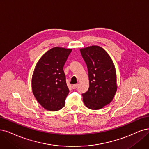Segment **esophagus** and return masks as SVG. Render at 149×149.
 I'll list each match as a JSON object with an SVG mask.
<instances>
[{
	"instance_id": "1",
	"label": "esophagus",
	"mask_w": 149,
	"mask_h": 149,
	"mask_svg": "<svg viewBox=\"0 0 149 149\" xmlns=\"http://www.w3.org/2000/svg\"><path fill=\"white\" fill-rule=\"evenodd\" d=\"M78 86H79V84H74V85H72V88H73V89H76L78 87Z\"/></svg>"
}]
</instances>
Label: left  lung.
Here are the masks:
<instances>
[{
  "label": "left lung",
  "mask_w": 149,
  "mask_h": 149,
  "mask_svg": "<svg viewBox=\"0 0 149 149\" xmlns=\"http://www.w3.org/2000/svg\"><path fill=\"white\" fill-rule=\"evenodd\" d=\"M87 65L89 88L83 93L85 105L100 109L111 102L117 91L116 71L111 57L102 47L92 46L80 49Z\"/></svg>",
  "instance_id": "8db88e82"
}]
</instances>
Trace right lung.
Wrapping results in <instances>:
<instances>
[{
	"mask_svg": "<svg viewBox=\"0 0 149 149\" xmlns=\"http://www.w3.org/2000/svg\"><path fill=\"white\" fill-rule=\"evenodd\" d=\"M72 49L55 47L47 51L37 62L32 75L33 93L45 109L56 111L63 108L69 90L64 65Z\"/></svg>",
	"mask_w": 149,
	"mask_h": 149,
	"instance_id": "add662e5",
	"label": "right lung"
}]
</instances>
